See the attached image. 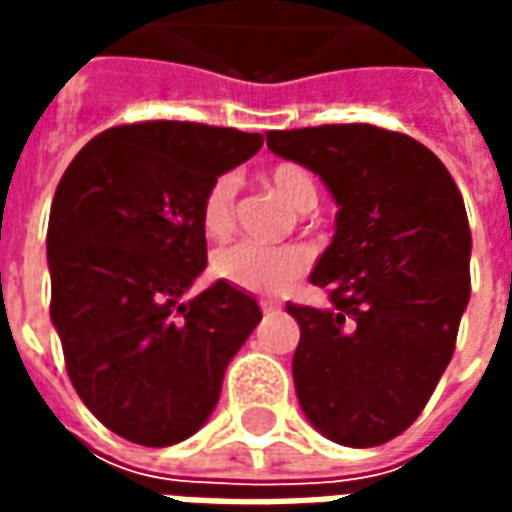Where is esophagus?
Segmentation results:
<instances>
[{
    "label": "esophagus",
    "mask_w": 512,
    "mask_h": 512,
    "mask_svg": "<svg viewBox=\"0 0 512 512\" xmlns=\"http://www.w3.org/2000/svg\"><path fill=\"white\" fill-rule=\"evenodd\" d=\"M260 310L266 312V315H271V312L279 310V304L277 301H260Z\"/></svg>",
    "instance_id": "esophagus-1"
}]
</instances>
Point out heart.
<instances>
[{"mask_svg":"<svg viewBox=\"0 0 512 512\" xmlns=\"http://www.w3.org/2000/svg\"><path fill=\"white\" fill-rule=\"evenodd\" d=\"M268 183L277 191L282 200L296 211H312L318 202V183L310 175V169L299 164H277L268 172ZM235 191L238 178L233 172H224L213 180L205 197H202L200 222L202 230L211 238H224L235 224ZM307 255L296 246H282V249H268V246L238 244L222 246L213 255V274L246 293H260V296H279L290 290L307 271Z\"/></svg>","mask_w":512,"mask_h":512,"instance_id":"b5f03b06","label":"heart"}]
</instances>
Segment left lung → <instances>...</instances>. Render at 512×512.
<instances>
[{"label":"left lung","mask_w":512,"mask_h":512,"mask_svg":"<svg viewBox=\"0 0 512 512\" xmlns=\"http://www.w3.org/2000/svg\"><path fill=\"white\" fill-rule=\"evenodd\" d=\"M340 205L312 268L329 307L285 304L301 329L293 381L326 439L378 447L422 414L469 304L472 235L455 180L417 139L367 123L268 131Z\"/></svg>","instance_id":"left-lung-1"}]
</instances>
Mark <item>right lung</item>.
Listing matches in <instances>:
<instances>
[{
	"instance_id": "1",
	"label": "right lung",
	"mask_w": 512,
	"mask_h": 512,
	"mask_svg": "<svg viewBox=\"0 0 512 512\" xmlns=\"http://www.w3.org/2000/svg\"><path fill=\"white\" fill-rule=\"evenodd\" d=\"M263 136L178 120L90 139L54 191L46 235L51 323L84 406L145 447L189 439L219 403L224 370L263 312L208 266L202 197Z\"/></svg>"
}]
</instances>
